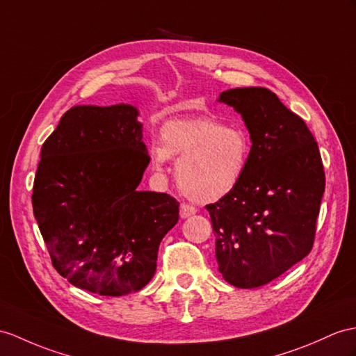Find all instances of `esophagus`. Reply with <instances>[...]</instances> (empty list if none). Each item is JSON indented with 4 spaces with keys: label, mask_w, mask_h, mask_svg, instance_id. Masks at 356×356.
Instances as JSON below:
<instances>
[{
    "label": "esophagus",
    "mask_w": 356,
    "mask_h": 356,
    "mask_svg": "<svg viewBox=\"0 0 356 356\" xmlns=\"http://www.w3.org/2000/svg\"><path fill=\"white\" fill-rule=\"evenodd\" d=\"M196 211H197L196 208L190 204H181V207H179V216L183 219L190 218V216H193Z\"/></svg>",
    "instance_id": "obj_1"
}]
</instances>
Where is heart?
I'll list each match as a JSON object with an SVG mask.
<instances>
[{
    "instance_id": "heart-1",
    "label": "heart",
    "mask_w": 356,
    "mask_h": 356,
    "mask_svg": "<svg viewBox=\"0 0 356 356\" xmlns=\"http://www.w3.org/2000/svg\"><path fill=\"white\" fill-rule=\"evenodd\" d=\"M249 154L245 129L213 118L169 120L160 128V145L154 143L149 149L155 172H163L169 159L178 160V186L199 202L231 193L245 175Z\"/></svg>"
}]
</instances>
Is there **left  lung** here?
Segmentation results:
<instances>
[{
  "label": "left lung",
  "instance_id": "obj_1",
  "mask_svg": "<svg viewBox=\"0 0 356 356\" xmlns=\"http://www.w3.org/2000/svg\"><path fill=\"white\" fill-rule=\"evenodd\" d=\"M234 107L250 136L238 186L207 205L216 259L225 281L257 289L305 258L314 243L325 170L305 122L266 88H237L219 99Z\"/></svg>",
  "mask_w": 356,
  "mask_h": 356
}]
</instances>
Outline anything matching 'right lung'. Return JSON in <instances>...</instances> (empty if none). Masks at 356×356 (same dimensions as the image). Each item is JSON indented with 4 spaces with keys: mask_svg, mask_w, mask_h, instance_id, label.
Segmentation results:
<instances>
[{
    "mask_svg": "<svg viewBox=\"0 0 356 356\" xmlns=\"http://www.w3.org/2000/svg\"><path fill=\"white\" fill-rule=\"evenodd\" d=\"M129 104L75 106L40 151L33 213L56 270L101 296L142 290L157 268L179 204L140 192L151 157Z\"/></svg>",
    "mask_w": 356,
    "mask_h": 356,
    "instance_id": "right-lung-1",
    "label": "right lung"
}]
</instances>
